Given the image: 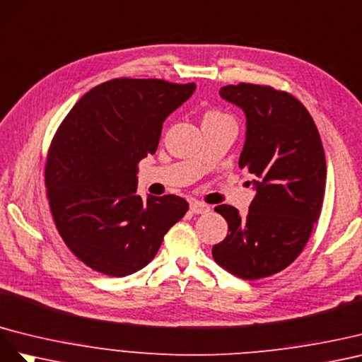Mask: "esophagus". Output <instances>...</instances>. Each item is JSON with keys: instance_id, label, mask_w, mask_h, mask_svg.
I'll list each match as a JSON object with an SVG mask.
<instances>
[{"instance_id": "1", "label": "esophagus", "mask_w": 362, "mask_h": 362, "mask_svg": "<svg viewBox=\"0 0 362 362\" xmlns=\"http://www.w3.org/2000/svg\"><path fill=\"white\" fill-rule=\"evenodd\" d=\"M189 209H191V212L192 214H206V212H209V206L208 204H204V203H202V202H191V204H189Z\"/></svg>"}]
</instances>
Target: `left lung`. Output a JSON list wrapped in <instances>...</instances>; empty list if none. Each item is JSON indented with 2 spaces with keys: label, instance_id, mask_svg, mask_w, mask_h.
Segmentation results:
<instances>
[{
  "label": "left lung",
  "instance_id": "left-lung-1",
  "mask_svg": "<svg viewBox=\"0 0 362 362\" xmlns=\"http://www.w3.org/2000/svg\"><path fill=\"white\" fill-rule=\"evenodd\" d=\"M220 95L245 115L240 168L256 177V195L244 216L233 206H216L229 232L212 256L227 272L255 281L294 262L311 236L326 187L325 150L313 117L286 92L240 83L223 86Z\"/></svg>",
  "mask_w": 362,
  "mask_h": 362
}]
</instances>
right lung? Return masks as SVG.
<instances>
[{
  "mask_svg": "<svg viewBox=\"0 0 362 362\" xmlns=\"http://www.w3.org/2000/svg\"><path fill=\"white\" fill-rule=\"evenodd\" d=\"M195 83L115 78L92 88L51 142L45 185L68 249L92 270L122 277L156 256L163 236L188 211L177 195L142 200L138 163L159 146L162 124Z\"/></svg>",
  "mask_w": 362,
  "mask_h": 362,
  "instance_id": "add662e5",
  "label": "right lung"
}]
</instances>
